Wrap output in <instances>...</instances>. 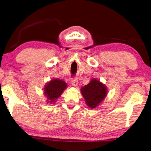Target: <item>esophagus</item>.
<instances>
[{"mask_svg":"<svg viewBox=\"0 0 151 151\" xmlns=\"http://www.w3.org/2000/svg\"><path fill=\"white\" fill-rule=\"evenodd\" d=\"M71 84H72V86H76L78 84V80L77 78H72L71 80Z\"/></svg>","mask_w":151,"mask_h":151,"instance_id":"obj_1","label":"esophagus"}]
</instances>
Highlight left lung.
<instances>
[{"mask_svg":"<svg viewBox=\"0 0 151 151\" xmlns=\"http://www.w3.org/2000/svg\"><path fill=\"white\" fill-rule=\"evenodd\" d=\"M81 92L88 107L95 108L107 95V88L100 81L92 79L88 84L81 88Z\"/></svg>","mask_w":151,"mask_h":151,"instance_id":"8db88e82","label":"left lung"}]
</instances>
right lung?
Returning a JSON list of instances; mask_svg holds the SVG:
<instances>
[{"label": "right lung", "instance_id": "right-lung-1", "mask_svg": "<svg viewBox=\"0 0 151 151\" xmlns=\"http://www.w3.org/2000/svg\"><path fill=\"white\" fill-rule=\"evenodd\" d=\"M67 86L65 81L59 79H53L47 83L44 88V93L48 99L47 102H55L67 88Z\"/></svg>", "mask_w": 151, "mask_h": 151}]
</instances>
